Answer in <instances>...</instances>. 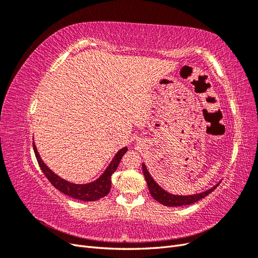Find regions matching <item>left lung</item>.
Masks as SVG:
<instances>
[{
    "instance_id": "obj_1",
    "label": "left lung",
    "mask_w": 258,
    "mask_h": 258,
    "mask_svg": "<svg viewBox=\"0 0 258 258\" xmlns=\"http://www.w3.org/2000/svg\"><path fill=\"white\" fill-rule=\"evenodd\" d=\"M142 169H143L144 177L146 179L148 189H150L152 197L155 200H157L159 204H161L163 206H167V207H182V206H188V205L195 204V202H197L200 199L208 196L209 194L212 192L218 186V184H216L215 186L212 187V188H209L206 191H202V192L196 194V195H188V196L172 195V194L166 191L165 189H162L161 187L154 181L152 175L147 171L146 166L144 165V163H142Z\"/></svg>"
}]
</instances>
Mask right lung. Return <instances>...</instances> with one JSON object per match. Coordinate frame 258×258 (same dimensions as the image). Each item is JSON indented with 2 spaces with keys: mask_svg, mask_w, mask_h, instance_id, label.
Returning a JSON list of instances; mask_svg holds the SVG:
<instances>
[{
  "mask_svg": "<svg viewBox=\"0 0 258 258\" xmlns=\"http://www.w3.org/2000/svg\"><path fill=\"white\" fill-rule=\"evenodd\" d=\"M33 150L35 153V157L37 159L38 165H40L43 173L45 176L48 178V181L52 184L53 187H56L58 190L63 192L67 196L72 197L74 199H79L82 201H96L100 198H102L110 192L111 190V176L115 172L117 167H118L119 162L122 158V156L128 151L127 147H123L121 150L117 152L115 157L111 161L110 166L106 168V170L103 172L96 181H93L88 184H73L70 183L66 179L61 178L56 173H53L52 171L45 165L42 158L40 157L35 143L33 142Z\"/></svg>",
  "mask_w": 258,
  "mask_h": 258,
  "instance_id": "obj_1",
  "label": "right lung"
}]
</instances>
